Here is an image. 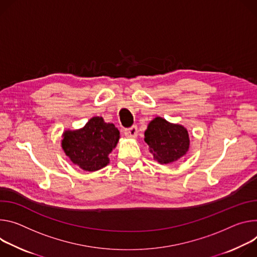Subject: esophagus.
Returning <instances> with one entry per match:
<instances>
[{
    "label": "esophagus",
    "instance_id": "esophagus-1",
    "mask_svg": "<svg viewBox=\"0 0 257 257\" xmlns=\"http://www.w3.org/2000/svg\"><path fill=\"white\" fill-rule=\"evenodd\" d=\"M124 135L127 138H133V139L137 138V136H138V128H137V126L133 125L132 127L124 130Z\"/></svg>",
    "mask_w": 257,
    "mask_h": 257
}]
</instances>
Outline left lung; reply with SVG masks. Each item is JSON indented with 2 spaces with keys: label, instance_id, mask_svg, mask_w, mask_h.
<instances>
[{
  "label": "left lung",
  "instance_id": "1",
  "mask_svg": "<svg viewBox=\"0 0 257 257\" xmlns=\"http://www.w3.org/2000/svg\"><path fill=\"white\" fill-rule=\"evenodd\" d=\"M144 141L148 144L154 160L160 164H172L178 161L188 153L190 148L187 128L159 116L149 122Z\"/></svg>",
  "mask_w": 257,
  "mask_h": 257
}]
</instances>
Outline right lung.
I'll return each instance as SVG.
<instances>
[{
  "instance_id": "add662e5",
  "label": "right lung",
  "mask_w": 257,
  "mask_h": 257,
  "mask_svg": "<svg viewBox=\"0 0 257 257\" xmlns=\"http://www.w3.org/2000/svg\"><path fill=\"white\" fill-rule=\"evenodd\" d=\"M119 138L115 125L95 116L81 128L63 132L61 147L73 164L85 172H96L109 164V154Z\"/></svg>"
}]
</instances>
